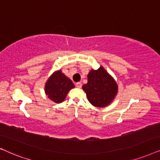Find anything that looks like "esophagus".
Here are the masks:
<instances>
[{
    "mask_svg": "<svg viewBox=\"0 0 160 160\" xmlns=\"http://www.w3.org/2000/svg\"><path fill=\"white\" fill-rule=\"evenodd\" d=\"M76 87H77V88H81V87H82V83H81V82H77V83H76Z\"/></svg>",
    "mask_w": 160,
    "mask_h": 160,
    "instance_id": "obj_1",
    "label": "esophagus"
}]
</instances>
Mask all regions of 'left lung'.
<instances>
[{"instance_id": "8db88e82", "label": "left lung", "mask_w": 160, "mask_h": 160, "mask_svg": "<svg viewBox=\"0 0 160 160\" xmlns=\"http://www.w3.org/2000/svg\"><path fill=\"white\" fill-rule=\"evenodd\" d=\"M91 105L103 108L109 105L118 91L114 79L100 67L97 70H91L88 74V82L82 86Z\"/></svg>"}]
</instances>
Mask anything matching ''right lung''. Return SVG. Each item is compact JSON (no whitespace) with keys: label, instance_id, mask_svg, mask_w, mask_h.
Masks as SVG:
<instances>
[{"label":"right lung","instance_id":"right-lung-1","mask_svg":"<svg viewBox=\"0 0 160 160\" xmlns=\"http://www.w3.org/2000/svg\"><path fill=\"white\" fill-rule=\"evenodd\" d=\"M74 85L70 79L61 71L55 72L45 85V93L51 100L56 103L62 102Z\"/></svg>","mask_w":160,"mask_h":160}]
</instances>
